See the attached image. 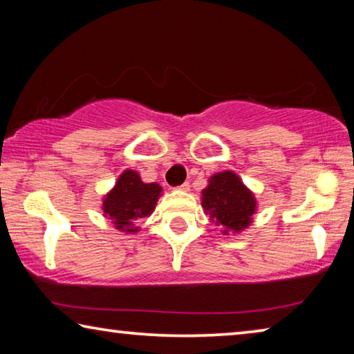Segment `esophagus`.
Segmentation results:
<instances>
[{
    "mask_svg": "<svg viewBox=\"0 0 354 354\" xmlns=\"http://www.w3.org/2000/svg\"><path fill=\"white\" fill-rule=\"evenodd\" d=\"M178 189H179V190H184V192H187V190L190 189V184H189V183H184V184L179 185Z\"/></svg>",
    "mask_w": 354,
    "mask_h": 354,
    "instance_id": "obj_1",
    "label": "esophagus"
}]
</instances>
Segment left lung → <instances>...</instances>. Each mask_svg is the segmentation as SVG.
<instances>
[{"label": "left lung", "instance_id": "1", "mask_svg": "<svg viewBox=\"0 0 354 354\" xmlns=\"http://www.w3.org/2000/svg\"><path fill=\"white\" fill-rule=\"evenodd\" d=\"M201 205L215 225L225 226L223 232L245 230L256 211L253 194L232 171H221L209 179Z\"/></svg>", "mask_w": 354, "mask_h": 354}]
</instances>
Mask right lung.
Wrapping results in <instances>:
<instances>
[{"instance_id":"add662e5","label":"right lung","mask_w":354,"mask_h":354,"mask_svg":"<svg viewBox=\"0 0 354 354\" xmlns=\"http://www.w3.org/2000/svg\"><path fill=\"white\" fill-rule=\"evenodd\" d=\"M160 192L159 184L142 183L137 171H123L115 187L104 196V215L112 220L117 230L134 232L137 227L133 226V221L153 212Z\"/></svg>"}]
</instances>
